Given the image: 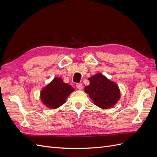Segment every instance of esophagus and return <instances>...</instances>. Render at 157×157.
Listing matches in <instances>:
<instances>
[{
  "mask_svg": "<svg viewBox=\"0 0 157 157\" xmlns=\"http://www.w3.org/2000/svg\"><path fill=\"white\" fill-rule=\"evenodd\" d=\"M76 86L78 90H81L82 88V84L81 83H78L76 84Z\"/></svg>",
  "mask_w": 157,
  "mask_h": 157,
  "instance_id": "1",
  "label": "esophagus"
}]
</instances>
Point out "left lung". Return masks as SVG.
Returning <instances> with one entry per match:
<instances>
[{
    "label": "left lung",
    "instance_id": "left-lung-1",
    "mask_svg": "<svg viewBox=\"0 0 157 157\" xmlns=\"http://www.w3.org/2000/svg\"><path fill=\"white\" fill-rule=\"evenodd\" d=\"M90 85L85 87L84 92L88 94L95 105L101 109L113 107L121 98L117 84L109 80L101 73H97L88 78Z\"/></svg>",
    "mask_w": 157,
    "mask_h": 157
}]
</instances>
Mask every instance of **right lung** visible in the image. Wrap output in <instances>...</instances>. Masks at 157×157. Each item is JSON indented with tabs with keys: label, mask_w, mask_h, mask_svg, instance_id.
<instances>
[{
	"label": "right lung",
	"mask_w": 157,
	"mask_h": 157,
	"mask_svg": "<svg viewBox=\"0 0 157 157\" xmlns=\"http://www.w3.org/2000/svg\"><path fill=\"white\" fill-rule=\"evenodd\" d=\"M71 85L65 83L59 77H55L40 92V99L44 105L55 109L65 103L67 97L74 91Z\"/></svg>",
	"instance_id": "obj_1"
}]
</instances>
